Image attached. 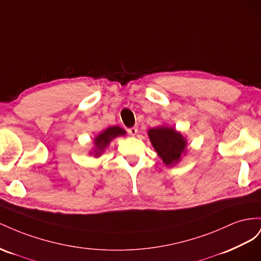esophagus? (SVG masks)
<instances>
[{"label": "esophagus", "mask_w": 261, "mask_h": 261, "mask_svg": "<svg viewBox=\"0 0 261 261\" xmlns=\"http://www.w3.org/2000/svg\"><path fill=\"white\" fill-rule=\"evenodd\" d=\"M128 133L130 136H136L138 133V126H132V128H129L128 129Z\"/></svg>", "instance_id": "34e87169"}]
</instances>
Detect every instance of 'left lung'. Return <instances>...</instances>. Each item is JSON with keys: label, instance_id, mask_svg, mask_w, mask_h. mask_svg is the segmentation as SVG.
<instances>
[{"label": "left lung", "instance_id": "left-lung-1", "mask_svg": "<svg viewBox=\"0 0 261 261\" xmlns=\"http://www.w3.org/2000/svg\"><path fill=\"white\" fill-rule=\"evenodd\" d=\"M148 137L155 151L166 165H173L180 160L186 148V141L175 129L159 126L148 130Z\"/></svg>", "mask_w": 261, "mask_h": 261}]
</instances>
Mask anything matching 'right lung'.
<instances>
[{"label":"right lung","mask_w":261,"mask_h":261,"mask_svg":"<svg viewBox=\"0 0 261 261\" xmlns=\"http://www.w3.org/2000/svg\"><path fill=\"white\" fill-rule=\"evenodd\" d=\"M125 131L119 126H110V128L106 129L102 133L95 139V144H96V151H95V156H99L100 153L103 151L108 143L111 140L115 139L116 137L119 136H123Z\"/></svg>","instance_id":"obj_1"}]
</instances>
